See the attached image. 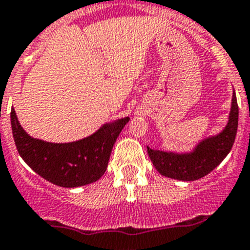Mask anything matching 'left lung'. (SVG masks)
I'll use <instances>...</instances> for the list:
<instances>
[{
  "label": "left lung",
  "mask_w": 250,
  "mask_h": 250,
  "mask_svg": "<svg viewBox=\"0 0 250 250\" xmlns=\"http://www.w3.org/2000/svg\"><path fill=\"white\" fill-rule=\"evenodd\" d=\"M237 121L239 106L234 92L229 123L220 135L204 140L199 144L195 151L190 154L164 153L147 147L150 159L157 171L166 177L182 181L199 180L212 172L230 153L236 137Z\"/></svg>",
  "instance_id": "1"
}]
</instances>
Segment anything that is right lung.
I'll return each instance as SVG.
<instances>
[{"label": "right lung", "mask_w": 250, "mask_h": 250, "mask_svg": "<svg viewBox=\"0 0 250 250\" xmlns=\"http://www.w3.org/2000/svg\"><path fill=\"white\" fill-rule=\"evenodd\" d=\"M128 119L103 125L96 133L79 141L52 144L30 137L11 109L14 141L20 157L41 177L62 188L92 184L105 173L115 140Z\"/></svg>", "instance_id": "1"}]
</instances>
